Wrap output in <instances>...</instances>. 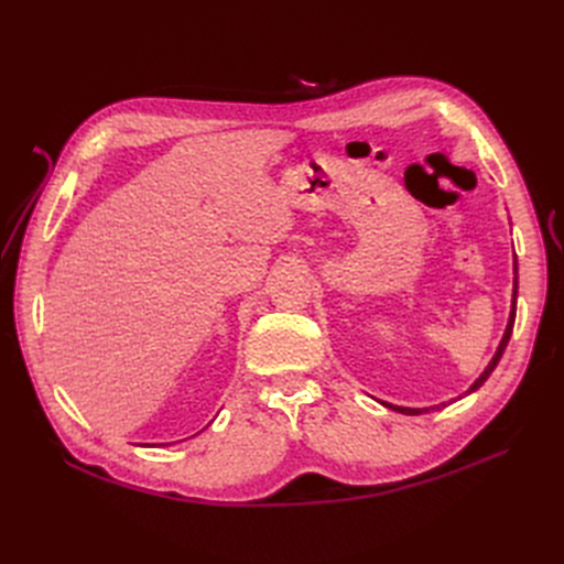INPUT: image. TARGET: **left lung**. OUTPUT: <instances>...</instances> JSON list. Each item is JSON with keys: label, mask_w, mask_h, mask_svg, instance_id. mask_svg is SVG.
Wrapping results in <instances>:
<instances>
[{"label": "left lung", "mask_w": 564, "mask_h": 564, "mask_svg": "<svg viewBox=\"0 0 564 564\" xmlns=\"http://www.w3.org/2000/svg\"><path fill=\"white\" fill-rule=\"evenodd\" d=\"M513 272H516V278H513V301H510V315H508V324H506V332H503V338H501V344H499V348H497V352H494V357L489 360V365L485 367V371L480 373V377L475 379V383L464 392V395H470V392H475L477 388H480L487 379H489V373L497 369V365H499V360H501V355H503V350H506V346H508V340H510V334H513V324H516V301H518V261L513 259ZM458 400H460V395H458ZM386 406L388 409H392V412H400V414H406V416H416V414H425V412H433V409H440V406H447L445 402L442 404H433V406H423V409H412V406H395V404H388L386 402Z\"/></svg>", "instance_id": "8db88e82"}]
</instances>
